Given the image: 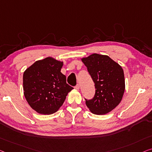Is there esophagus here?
Wrapping results in <instances>:
<instances>
[{
  "mask_svg": "<svg viewBox=\"0 0 152 152\" xmlns=\"http://www.w3.org/2000/svg\"><path fill=\"white\" fill-rule=\"evenodd\" d=\"M74 88H75V89H77V90H79V89H80V85H77L76 86H75V87H74Z\"/></svg>",
  "mask_w": 152,
  "mask_h": 152,
  "instance_id": "esophagus-1",
  "label": "esophagus"
}]
</instances>
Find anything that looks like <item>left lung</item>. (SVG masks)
<instances>
[{
	"mask_svg": "<svg viewBox=\"0 0 152 152\" xmlns=\"http://www.w3.org/2000/svg\"><path fill=\"white\" fill-rule=\"evenodd\" d=\"M82 61L95 83L94 98L86 100V105L95 115H105L121 102L125 91L122 67L107 55L92 54Z\"/></svg>",
	"mask_w": 152,
	"mask_h": 152,
	"instance_id": "8db88e82",
	"label": "left lung"
}]
</instances>
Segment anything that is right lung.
Segmentation results:
<instances>
[{
  "mask_svg": "<svg viewBox=\"0 0 152 152\" xmlns=\"http://www.w3.org/2000/svg\"><path fill=\"white\" fill-rule=\"evenodd\" d=\"M63 65V61L47 57L35 61L24 72V97L39 114L50 115L57 111L73 89L61 72Z\"/></svg>",
  "mask_w": 152,
  "mask_h": 152,
  "instance_id": "add662e5",
  "label": "right lung"
}]
</instances>
